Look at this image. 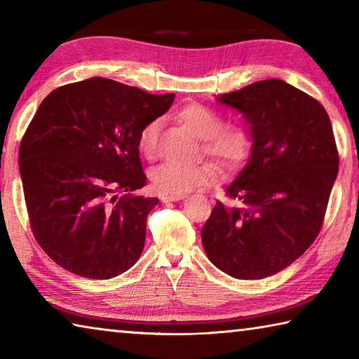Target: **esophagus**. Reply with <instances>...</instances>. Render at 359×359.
<instances>
[{"mask_svg": "<svg viewBox=\"0 0 359 359\" xmlns=\"http://www.w3.org/2000/svg\"><path fill=\"white\" fill-rule=\"evenodd\" d=\"M185 194H163L161 196V201L163 203H171V201H180V199H184Z\"/></svg>", "mask_w": 359, "mask_h": 359, "instance_id": "obj_1", "label": "esophagus"}]
</instances>
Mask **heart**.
<instances>
[{
	"label": "heart",
	"mask_w": 359,
	"mask_h": 359,
	"mask_svg": "<svg viewBox=\"0 0 359 359\" xmlns=\"http://www.w3.org/2000/svg\"><path fill=\"white\" fill-rule=\"evenodd\" d=\"M177 118L194 135L201 137V151L224 169H236L244 165L252 155L255 137L245 123H224L220 114L210 107L190 102L177 112ZM160 120L145 123L137 133L136 145L139 154L154 158L158 150ZM218 169L212 161H201L194 166H180L175 163H163L150 174L151 184L160 193L185 194L194 188L212 184Z\"/></svg>",
	"instance_id": "1"
}]
</instances>
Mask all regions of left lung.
I'll use <instances>...</instances> for the list:
<instances>
[{
  "label": "left lung",
  "instance_id": "8db88e82",
  "mask_svg": "<svg viewBox=\"0 0 359 359\" xmlns=\"http://www.w3.org/2000/svg\"><path fill=\"white\" fill-rule=\"evenodd\" d=\"M244 114L255 144L247 166L201 231L218 269L257 280L285 269L317 239L339 151L325 107L280 79L217 98Z\"/></svg>",
  "mask_w": 359,
  "mask_h": 359
}]
</instances>
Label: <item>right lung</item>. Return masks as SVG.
Instances as JSON below:
<instances>
[{
	"label": "right lung",
	"mask_w": 359,
	"mask_h": 359,
	"mask_svg": "<svg viewBox=\"0 0 359 359\" xmlns=\"http://www.w3.org/2000/svg\"><path fill=\"white\" fill-rule=\"evenodd\" d=\"M174 96L92 77L41 102L22 137L19 168L34 239L63 269L102 280L141 257L158 199L135 194L147 184L136 139Z\"/></svg>",
	"instance_id": "right-lung-1"
}]
</instances>
